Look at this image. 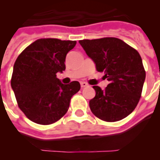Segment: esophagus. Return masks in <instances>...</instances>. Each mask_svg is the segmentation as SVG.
Returning <instances> with one entry per match:
<instances>
[{
	"label": "esophagus",
	"instance_id": "1",
	"mask_svg": "<svg viewBox=\"0 0 160 160\" xmlns=\"http://www.w3.org/2000/svg\"><path fill=\"white\" fill-rule=\"evenodd\" d=\"M81 87H88V84H87V82H81Z\"/></svg>",
	"mask_w": 160,
	"mask_h": 160
}]
</instances>
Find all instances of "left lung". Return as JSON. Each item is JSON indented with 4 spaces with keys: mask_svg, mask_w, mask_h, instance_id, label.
Returning <instances> with one entry per match:
<instances>
[{
    "mask_svg": "<svg viewBox=\"0 0 160 160\" xmlns=\"http://www.w3.org/2000/svg\"><path fill=\"white\" fill-rule=\"evenodd\" d=\"M79 43L104 72L109 84L104 90L94 86L96 94L90 100V111L106 122H116L128 116L140 99L146 72L136 49L116 38L81 40Z\"/></svg>",
    "mask_w": 160,
    "mask_h": 160,
    "instance_id": "1",
    "label": "left lung"
}]
</instances>
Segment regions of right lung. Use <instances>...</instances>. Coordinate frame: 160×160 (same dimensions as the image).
<instances>
[{
  "instance_id": "add662e5",
  "label": "right lung",
  "mask_w": 160,
  "mask_h": 160,
  "mask_svg": "<svg viewBox=\"0 0 160 160\" xmlns=\"http://www.w3.org/2000/svg\"><path fill=\"white\" fill-rule=\"evenodd\" d=\"M76 43L42 38L17 58L11 87L19 108L32 122L42 125L57 122L67 112L72 96L81 88L77 81L62 84L56 75L66 70V54Z\"/></svg>"
}]
</instances>
